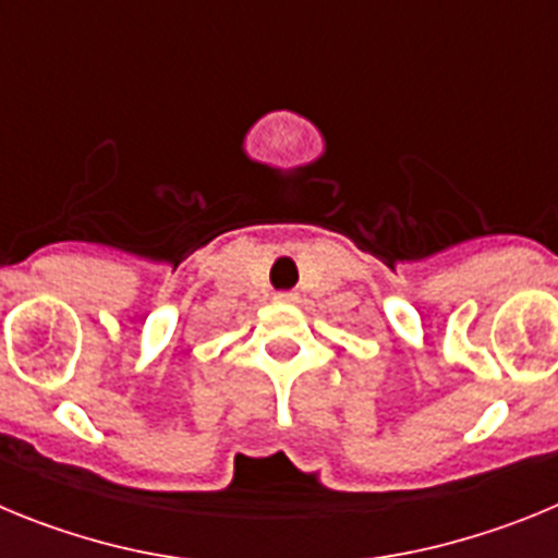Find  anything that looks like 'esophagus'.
Returning <instances> with one entry per match:
<instances>
[{
  "mask_svg": "<svg viewBox=\"0 0 558 558\" xmlns=\"http://www.w3.org/2000/svg\"><path fill=\"white\" fill-rule=\"evenodd\" d=\"M274 299L279 304H295V302H299V293H293V290H284V293H276Z\"/></svg>",
  "mask_w": 558,
  "mask_h": 558,
  "instance_id": "34e87169",
  "label": "esophagus"
}]
</instances>
